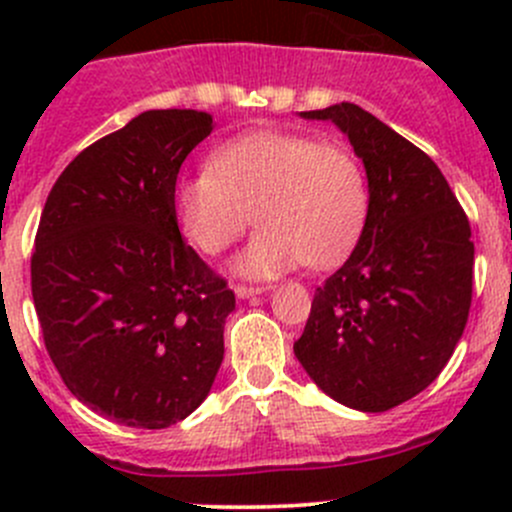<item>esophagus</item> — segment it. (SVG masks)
Masks as SVG:
<instances>
[{"label":"esophagus","instance_id":"34e87169","mask_svg":"<svg viewBox=\"0 0 512 512\" xmlns=\"http://www.w3.org/2000/svg\"><path fill=\"white\" fill-rule=\"evenodd\" d=\"M267 287H255V285H235V297L237 299H250L255 294H262Z\"/></svg>","mask_w":512,"mask_h":512}]
</instances>
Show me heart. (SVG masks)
Here are the masks:
<instances>
[{"instance_id": "heart-1", "label": "heart", "mask_w": 512, "mask_h": 512, "mask_svg": "<svg viewBox=\"0 0 512 512\" xmlns=\"http://www.w3.org/2000/svg\"><path fill=\"white\" fill-rule=\"evenodd\" d=\"M369 188L359 158L302 133L252 131L215 148L208 168L180 175L173 213L203 255L225 252L260 225L235 260L237 275L270 280L299 265L327 267L364 227ZM253 215L250 216L249 213Z\"/></svg>"}]
</instances>
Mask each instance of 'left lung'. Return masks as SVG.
<instances>
[{
  "instance_id": "obj_1",
  "label": "left lung",
  "mask_w": 512,
  "mask_h": 512,
  "mask_svg": "<svg viewBox=\"0 0 512 512\" xmlns=\"http://www.w3.org/2000/svg\"><path fill=\"white\" fill-rule=\"evenodd\" d=\"M299 116L349 138L369 210L349 260L314 292L294 356L334 401L379 414L421 394L466 329L471 225L438 165L369 111L342 101Z\"/></svg>"
}]
</instances>
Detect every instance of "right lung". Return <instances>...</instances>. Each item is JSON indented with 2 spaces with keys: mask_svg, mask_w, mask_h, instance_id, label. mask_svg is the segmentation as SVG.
<instances>
[{
  "mask_svg": "<svg viewBox=\"0 0 512 512\" xmlns=\"http://www.w3.org/2000/svg\"><path fill=\"white\" fill-rule=\"evenodd\" d=\"M213 131L193 108L143 111L66 165L41 213L32 297L66 389L96 414L168 428L210 394L235 294L183 240L173 185Z\"/></svg>",
  "mask_w": 512,
  "mask_h": 512,
  "instance_id": "obj_1",
  "label": "right lung"
}]
</instances>
